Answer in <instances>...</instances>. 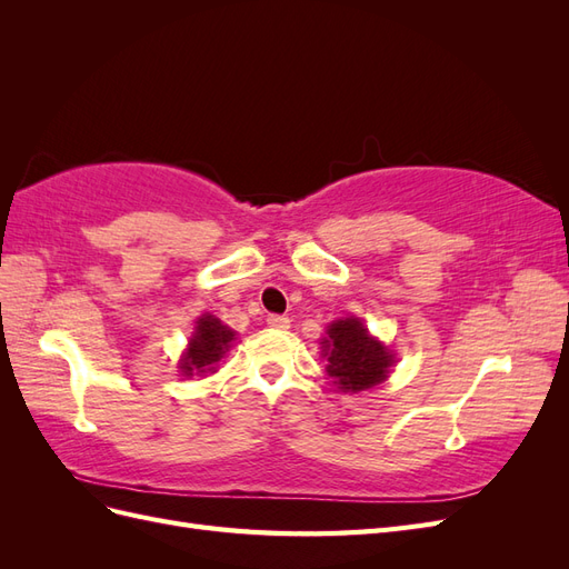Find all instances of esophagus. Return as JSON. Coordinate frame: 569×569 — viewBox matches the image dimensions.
I'll list each match as a JSON object with an SVG mask.
<instances>
[{
  "mask_svg": "<svg viewBox=\"0 0 569 569\" xmlns=\"http://www.w3.org/2000/svg\"><path fill=\"white\" fill-rule=\"evenodd\" d=\"M268 325L274 327V330H287L289 327V318L287 316H268Z\"/></svg>",
  "mask_w": 569,
  "mask_h": 569,
  "instance_id": "1",
  "label": "esophagus"
}]
</instances>
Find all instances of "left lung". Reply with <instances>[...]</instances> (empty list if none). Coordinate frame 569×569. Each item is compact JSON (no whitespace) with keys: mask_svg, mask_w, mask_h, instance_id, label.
Here are the masks:
<instances>
[{"mask_svg":"<svg viewBox=\"0 0 569 569\" xmlns=\"http://www.w3.org/2000/svg\"><path fill=\"white\" fill-rule=\"evenodd\" d=\"M322 356L327 375L339 391H366L382 385L393 366V353L380 339H375L360 318H341L327 327Z\"/></svg>","mask_w":569,"mask_h":569,"instance_id":"1","label":"left lung"}]
</instances>
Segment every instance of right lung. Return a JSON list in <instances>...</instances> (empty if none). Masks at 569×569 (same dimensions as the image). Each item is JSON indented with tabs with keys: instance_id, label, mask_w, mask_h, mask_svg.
<instances>
[{
	"instance_id": "obj_1",
	"label": "right lung",
	"mask_w": 569,
	"mask_h": 569,
	"mask_svg": "<svg viewBox=\"0 0 569 569\" xmlns=\"http://www.w3.org/2000/svg\"><path fill=\"white\" fill-rule=\"evenodd\" d=\"M232 341H234V332L228 325H222L211 313H203L197 320L194 335L189 337L187 351L180 358V372L184 377L216 372V363L230 351Z\"/></svg>"
}]
</instances>
